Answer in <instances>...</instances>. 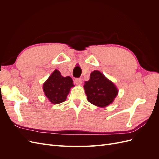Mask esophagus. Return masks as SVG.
Returning a JSON list of instances; mask_svg holds the SVG:
<instances>
[{
    "label": "esophagus",
    "mask_w": 159,
    "mask_h": 159,
    "mask_svg": "<svg viewBox=\"0 0 159 159\" xmlns=\"http://www.w3.org/2000/svg\"><path fill=\"white\" fill-rule=\"evenodd\" d=\"M75 84L77 85H81L82 84V80L80 79V78H77L75 80Z\"/></svg>",
    "instance_id": "34e87169"
}]
</instances>
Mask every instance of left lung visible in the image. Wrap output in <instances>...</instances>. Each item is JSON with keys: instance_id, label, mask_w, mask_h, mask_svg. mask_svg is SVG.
<instances>
[{"instance_id": "obj_1", "label": "left lung", "mask_w": 159, "mask_h": 159, "mask_svg": "<svg viewBox=\"0 0 159 159\" xmlns=\"http://www.w3.org/2000/svg\"><path fill=\"white\" fill-rule=\"evenodd\" d=\"M84 88L88 102L99 107L111 104L119 92L114 83L98 70L91 72L89 80L85 81Z\"/></svg>"}]
</instances>
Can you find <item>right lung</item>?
I'll return each mask as SVG.
<instances>
[{"instance_id":"add662e5","label":"right lung","mask_w":159,"mask_h":159,"mask_svg":"<svg viewBox=\"0 0 159 159\" xmlns=\"http://www.w3.org/2000/svg\"><path fill=\"white\" fill-rule=\"evenodd\" d=\"M70 76H62L60 71L55 70L43 84V91L50 103L59 104L66 100L71 88L75 86Z\"/></svg>"}]
</instances>
